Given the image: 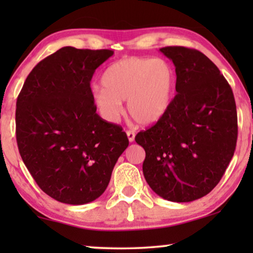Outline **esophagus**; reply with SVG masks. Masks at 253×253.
Returning a JSON list of instances; mask_svg holds the SVG:
<instances>
[{"mask_svg": "<svg viewBox=\"0 0 253 253\" xmlns=\"http://www.w3.org/2000/svg\"><path fill=\"white\" fill-rule=\"evenodd\" d=\"M126 134H127V137H128L129 142H133V141L135 140V133H134L133 130H127Z\"/></svg>", "mask_w": 253, "mask_h": 253, "instance_id": "obj_1", "label": "esophagus"}]
</instances>
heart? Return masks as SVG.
Returning a JSON list of instances; mask_svg holds the SVG:
<instances>
[{"label":"heart","instance_id":"obj_1","mask_svg":"<svg viewBox=\"0 0 253 253\" xmlns=\"http://www.w3.org/2000/svg\"><path fill=\"white\" fill-rule=\"evenodd\" d=\"M176 72L163 59L129 56L113 62L102 76L103 89L92 92V102L104 119L116 121L127 112L142 126L157 124L169 111L176 90Z\"/></svg>","mask_w":253,"mask_h":253}]
</instances>
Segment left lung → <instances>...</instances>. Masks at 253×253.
Segmentation results:
<instances>
[{
    "instance_id": "1",
    "label": "left lung",
    "mask_w": 253,
    "mask_h": 253,
    "mask_svg": "<svg viewBox=\"0 0 253 253\" xmlns=\"http://www.w3.org/2000/svg\"><path fill=\"white\" fill-rule=\"evenodd\" d=\"M176 67V91L168 113L135 141L146 151L142 170L155 193L190 203L218 184L234 156L237 111L234 93L204 53L183 46L160 49Z\"/></svg>"
}]
</instances>
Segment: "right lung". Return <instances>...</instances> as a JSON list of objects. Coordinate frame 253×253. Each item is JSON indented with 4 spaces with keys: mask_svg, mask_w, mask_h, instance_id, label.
I'll use <instances>...</instances> for the list:
<instances>
[{
    "mask_svg": "<svg viewBox=\"0 0 253 253\" xmlns=\"http://www.w3.org/2000/svg\"><path fill=\"white\" fill-rule=\"evenodd\" d=\"M110 49L66 46L26 77L16 109V139L25 167L50 198L68 205L96 200L128 147L119 125L96 113L90 87Z\"/></svg>",
    "mask_w": 253,
    "mask_h": 253,
    "instance_id": "obj_1",
    "label": "right lung"
}]
</instances>
